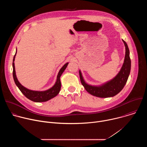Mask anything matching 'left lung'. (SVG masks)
I'll return each instance as SVG.
<instances>
[{
	"instance_id": "8db88e82",
	"label": "left lung",
	"mask_w": 147,
	"mask_h": 147,
	"mask_svg": "<svg viewBox=\"0 0 147 147\" xmlns=\"http://www.w3.org/2000/svg\"><path fill=\"white\" fill-rule=\"evenodd\" d=\"M122 40L125 49L124 60L121 69L114 78L100 85L92 86L89 84L85 81L81 70H79V74L82 85L91 95L99 98L113 97L119 94L126 84L130 73L131 60L127 44L123 39H122Z\"/></svg>"
}]
</instances>
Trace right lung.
Segmentation results:
<instances>
[{
	"label": "right lung",
	"instance_id": "obj_1",
	"mask_svg": "<svg viewBox=\"0 0 147 147\" xmlns=\"http://www.w3.org/2000/svg\"><path fill=\"white\" fill-rule=\"evenodd\" d=\"M17 53V49L16 51L15 55L13 57V76L14 78V82L16 85L17 86V87L19 88L20 91L25 95L26 98L29 99L30 100L35 102H47L53 98L55 97L57 95V94L59 93L61 88V82H60V77L63 73L64 72L65 69H66L69 62L66 63L63 66L61 67V68L60 69L57 76L56 78V82L55 84L50 88L45 90V91H34L29 90L23 86L21 84L20 82L18 81L16 74V70H15V66H14V60L15 57Z\"/></svg>",
	"mask_w": 147,
	"mask_h": 147
}]
</instances>
